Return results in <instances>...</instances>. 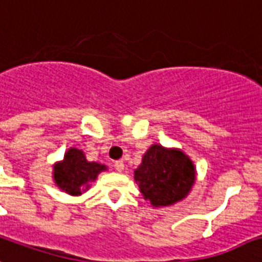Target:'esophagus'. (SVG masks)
<instances>
[{"label": "esophagus", "mask_w": 262, "mask_h": 262, "mask_svg": "<svg viewBox=\"0 0 262 262\" xmlns=\"http://www.w3.org/2000/svg\"><path fill=\"white\" fill-rule=\"evenodd\" d=\"M113 165H115V169H116V171H119V172L124 171V163H123L121 160H117V161H115V164H113Z\"/></svg>", "instance_id": "1"}]
</instances>
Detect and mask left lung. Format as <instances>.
<instances>
[{
	"instance_id": "1",
	"label": "left lung",
	"mask_w": 262,
	"mask_h": 262,
	"mask_svg": "<svg viewBox=\"0 0 262 262\" xmlns=\"http://www.w3.org/2000/svg\"><path fill=\"white\" fill-rule=\"evenodd\" d=\"M134 179L151 206H169L187 196L195 182V168L182 150L151 145L134 171Z\"/></svg>"
}]
</instances>
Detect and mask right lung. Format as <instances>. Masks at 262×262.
<instances>
[{
    "label": "right lung",
    "instance_id": "right-lung-1",
    "mask_svg": "<svg viewBox=\"0 0 262 262\" xmlns=\"http://www.w3.org/2000/svg\"><path fill=\"white\" fill-rule=\"evenodd\" d=\"M106 169L103 164L87 161L82 150L71 147L67 150L64 160L54 165L53 179L62 191L70 195H80L89 190L98 173Z\"/></svg>",
    "mask_w": 262,
    "mask_h": 262
}]
</instances>
